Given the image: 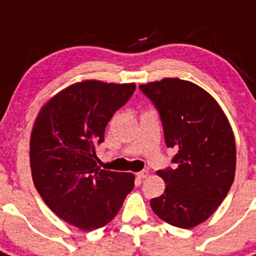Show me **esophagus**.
<instances>
[{
	"instance_id": "34e87169",
	"label": "esophagus",
	"mask_w": 256,
	"mask_h": 256,
	"mask_svg": "<svg viewBox=\"0 0 256 256\" xmlns=\"http://www.w3.org/2000/svg\"><path fill=\"white\" fill-rule=\"evenodd\" d=\"M148 176H149V171H146V170H144V171H141L137 174V178H141V180H142V178H146Z\"/></svg>"
}]
</instances>
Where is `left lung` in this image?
Returning a JSON list of instances; mask_svg holds the SVG:
<instances>
[{"label": "left lung", "mask_w": 256, "mask_h": 256, "mask_svg": "<svg viewBox=\"0 0 256 256\" xmlns=\"http://www.w3.org/2000/svg\"><path fill=\"white\" fill-rule=\"evenodd\" d=\"M159 116L174 167L158 171L167 184L150 200L159 219L178 228L198 226L215 212L234 180L236 142L222 110L206 90L180 78L140 85Z\"/></svg>", "instance_id": "obj_1"}]
</instances>
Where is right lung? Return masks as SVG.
I'll return each mask as SVG.
<instances>
[{
  "label": "right lung",
  "mask_w": 256,
  "mask_h": 256,
  "mask_svg": "<svg viewBox=\"0 0 256 256\" xmlns=\"http://www.w3.org/2000/svg\"><path fill=\"white\" fill-rule=\"evenodd\" d=\"M136 84L78 82L41 108L30 144L32 178L56 216L93 230L116 216L134 186L132 174L100 170L96 149L112 115L128 102Z\"/></svg>",
  "instance_id": "add662e5"
}]
</instances>
